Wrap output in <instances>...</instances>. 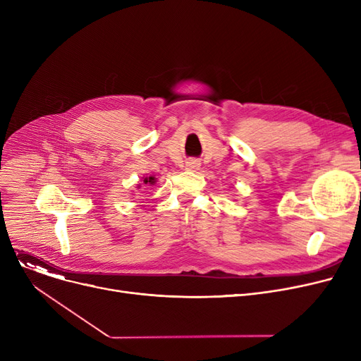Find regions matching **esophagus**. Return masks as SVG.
<instances>
[{
  "instance_id": "34e87169",
  "label": "esophagus",
  "mask_w": 361,
  "mask_h": 361,
  "mask_svg": "<svg viewBox=\"0 0 361 361\" xmlns=\"http://www.w3.org/2000/svg\"><path fill=\"white\" fill-rule=\"evenodd\" d=\"M199 166H200V162L199 161H188L187 164H185V169H188V171H196V169H199Z\"/></svg>"
}]
</instances>
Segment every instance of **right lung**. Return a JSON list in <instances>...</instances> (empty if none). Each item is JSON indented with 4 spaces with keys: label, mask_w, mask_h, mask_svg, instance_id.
<instances>
[{
    "label": "right lung",
    "mask_w": 361,
    "mask_h": 361,
    "mask_svg": "<svg viewBox=\"0 0 361 361\" xmlns=\"http://www.w3.org/2000/svg\"><path fill=\"white\" fill-rule=\"evenodd\" d=\"M143 183H145V184H154V183H155V178H154V177L145 178V180H143Z\"/></svg>",
    "instance_id": "obj_1"
}]
</instances>
